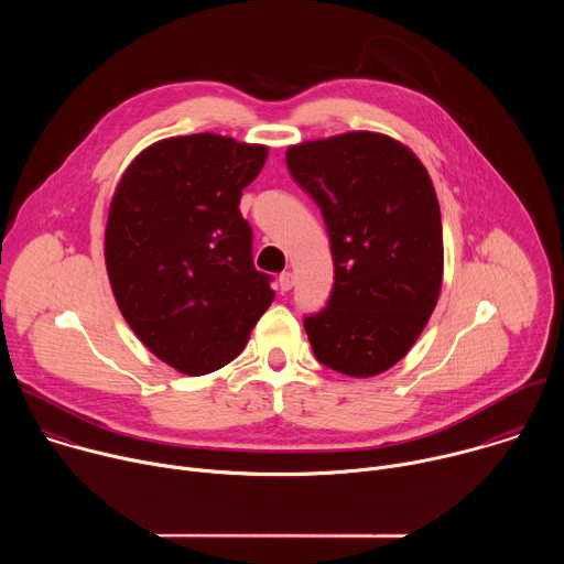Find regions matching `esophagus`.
<instances>
[{
    "label": "esophagus",
    "instance_id": "obj_1",
    "mask_svg": "<svg viewBox=\"0 0 564 564\" xmlns=\"http://www.w3.org/2000/svg\"><path fill=\"white\" fill-rule=\"evenodd\" d=\"M292 285H294V274H292V272H283V274L279 276V288H281V292H290Z\"/></svg>",
    "mask_w": 564,
    "mask_h": 564
}]
</instances>
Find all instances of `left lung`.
Here are the masks:
<instances>
[{"instance_id":"8db88e82","label":"left lung","mask_w":564,"mask_h":564,"mask_svg":"<svg viewBox=\"0 0 564 564\" xmlns=\"http://www.w3.org/2000/svg\"><path fill=\"white\" fill-rule=\"evenodd\" d=\"M285 163L324 214L335 261L326 307L303 318L312 352L350 377L379 375L406 357L440 296L431 176L409 147L372 131L294 144Z\"/></svg>"}]
</instances>
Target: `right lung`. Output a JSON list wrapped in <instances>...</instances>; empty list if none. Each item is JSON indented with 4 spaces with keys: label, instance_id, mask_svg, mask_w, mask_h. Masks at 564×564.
I'll list each match as a JSON object with an SVG mask.
<instances>
[{
    "label": "right lung",
    "instance_id": "1",
    "mask_svg": "<svg viewBox=\"0 0 564 564\" xmlns=\"http://www.w3.org/2000/svg\"><path fill=\"white\" fill-rule=\"evenodd\" d=\"M263 144L192 133L147 147L109 209L105 261L138 339L185 375H207L246 348L274 299L254 268L238 209L265 165Z\"/></svg>",
    "mask_w": 564,
    "mask_h": 564
}]
</instances>
